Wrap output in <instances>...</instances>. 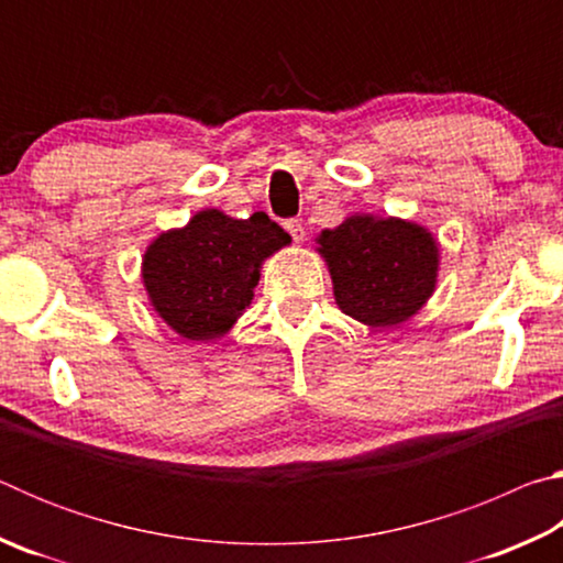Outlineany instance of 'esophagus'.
<instances>
[{
  "label": "esophagus",
  "instance_id": "1",
  "mask_svg": "<svg viewBox=\"0 0 563 563\" xmlns=\"http://www.w3.org/2000/svg\"><path fill=\"white\" fill-rule=\"evenodd\" d=\"M285 231L292 235L295 243L305 241V228H302V223L298 221V218H290V221H285Z\"/></svg>",
  "mask_w": 563,
  "mask_h": 563
}]
</instances>
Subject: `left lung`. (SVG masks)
<instances>
[{
  "instance_id": "8db88e82",
  "label": "left lung",
  "mask_w": 563,
  "mask_h": 563,
  "mask_svg": "<svg viewBox=\"0 0 563 563\" xmlns=\"http://www.w3.org/2000/svg\"><path fill=\"white\" fill-rule=\"evenodd\" d=\"M335 302L369 328L399 325L430 300L440 247L427 228L402 218L355 213L318 235Z\"/></svg>"
}]
</instances>
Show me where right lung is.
<instances>
[{"label":"right lung","mask_w":563,"mask_h":563,"mask_svg":"<svg viewBox=\"0 0 563 563\" xmlns=\"http://www.w3.org/2000/svg\"><path fill=\"white\" fill-rule=\"evenodd\" d=\"M288 243L290 235L263 211L231 218L206 208L146 247L141 278L170 330L208 342L235 325L253 300L263 261Z\"/></svg>","instance_id":"1"}]
</instances>
